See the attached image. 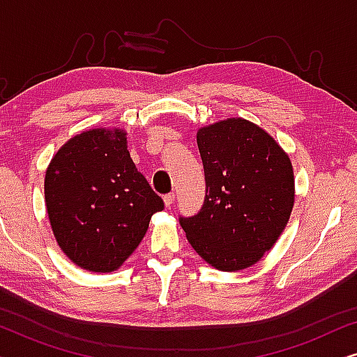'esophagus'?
<instances>
[{
	"mask_svg": "<svg viewBox=\"0 0 357 357\" xmlns=\"http://www.w3.org/2000/svg\"><path fill=\"white\" fill-rule=\"evenodd\" d=\"M174 202H175V195H174V193H169V195H165V197H164V204H165V208H170V206H172Z\"/></svg>",
	"mask_w": 357,
	"mask_h": 357,
	"instance_id": "1",
	"label": "esophagus"
}]
</instances>
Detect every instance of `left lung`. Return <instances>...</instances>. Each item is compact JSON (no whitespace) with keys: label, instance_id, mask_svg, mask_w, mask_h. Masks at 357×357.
Wrapping results in <instances>:
<instances>
[{"label":"left lung","instance_id":"left-lung-1","mask_svg":"<svg viewBox=\"0 0 357 357\" xmlns=\"http://www.w3.org/2000/svg\"><path fill=\"white\" fill-rule=\"evenodd\" d=\"M197 143L206 197L180 226L216 270H245L271 250L289 221L296 197L291 159L271 135L241 116L202 126Z\"/></svg>","mask_w":357,"mask_h":357}]
</instances>
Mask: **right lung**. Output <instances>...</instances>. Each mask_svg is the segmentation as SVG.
<instances>
[{
    "label": "right lung",
    "instance_id": "right-lung-1",
    "mask_svg": "<svg viewBox=\"0 0 357 357\" xmlns=\"http://www.w3.org/2000/svg\"><path fill=\"white\" fill-rule=\"evenodd\" d=\"M45 206L58 247L82 270H119L164 202L130 158L126 131L92 128L58 149L45 172Z\"/></svg>",
    "mask_w": 357,
    "mask_h": 357
}]
</instances>
